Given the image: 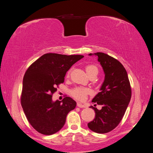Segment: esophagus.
Returning a JSON list of instances; mask_svg holds the SVG:
<instances>
[{"mask_svg":"<svg viewBox=\"0 0 153 153\" xmlns=\"http://www.w3.org/2000/svg\"><path fill=\"white\" fill-rule=\"evenodd\" d=\"M77 106L80 108H85V106L84 105H82L80 103H77Z\"/></svg>","mask_w":153,"mask_h":153,"instance_id":"esophagus-1","label":"esophagus"}]
</instances>
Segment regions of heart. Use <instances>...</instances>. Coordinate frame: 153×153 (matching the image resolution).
<instances>
[{
  "label": "heart",
  "mask_w": 153,
  "mask_h": 153,
  "mask_svg": "<svg viewBox=\"0 0 153 153\" xmlns=\"http://www.w3.org/2000/svg\"><path fill=\"white\" fill-rule=\"evenodd\" d=\"M85 71L87 73V75L90 76L92 74L94 73H98V68H97L94 65H87L85 66ZM89 92V90L86 88L84 87H76L75 89H74L71 91V94L74 97V98H76L78 100L83 101L84 100L86 95Z\"/></svg>",
  "instance_id": "obj_1"
}]
</instances>
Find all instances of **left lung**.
Returning a JSON list of instances; mask_svg holds the SVG:
<instances>
[{
    "label": "left lung",
    "instance_id": "8db88e82",
    "mask_svg": "<svg viewBox=\"0 0 153 153\" xmlns=\"http://www.w3.org/2000/svg\"><path fill=\"white\" fill-rule=\"evenodd\" d=\"M93 55L98 57L103 68L105 79L100 92L92 102L101 105L102 108L90 106L94 110L95 118L87 126L92 131L106 133L113 130L121 122L131 100V89L126 70L121 62L102 52L89 54Z\"/></svg>",
    "mask_w": 153,
    "mask_h": 153
}]
</instances>
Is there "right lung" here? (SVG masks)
<instances>
[{
    "label": "right lung",
    "mask_w": 153,
    "mask_h": 153,
    "mask_svg": "<svg viewBox=\"0 0 153 153\" xmlns=\"http://www.w3.org/2000/svg\"><path fill=\"white\" fill-rule=\"evenodd\" d=\"M81 55L45 53L27 69L23 79L21 104L25 116L37 131L51 135L61 129L68 114L76 103L70 97L52 100L56 87L64 81L67 71Z\"/></svg>",
    "instance_id": "add662e5"
}]
</instances>
